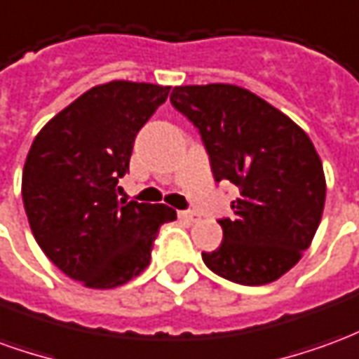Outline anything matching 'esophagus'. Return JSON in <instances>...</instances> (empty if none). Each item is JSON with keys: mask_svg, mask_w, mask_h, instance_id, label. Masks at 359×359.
Here are the masks:
<instances>
[{"mask_svg": "<svg viewBox=\"0 0 359 359\" xmlns=\"http://www.w3.org/2000/svg\"><path fill=\"white\" fill-rule=\"evenodd\" d=\"M179 217L182 219V221H188V223H196V221L200 219V215H198V213H192V211H179Z\"/></svg>", "mask_w": 359, "mask_h": 359, "instance_id": "34e87169", "label": "esophagus"}]
</instances>
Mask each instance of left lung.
<instances>
[{
  "label": "left lung",
  "mask_w": 359,
  "mask_h": 359,
  "mask_svg": "<svg viewBox=\"0 0 359 359\" xmlns=\"http://www.w3.org/2000/svg\"><path fill=\"white\" fill-rule=\"evenodd\" d=\"M171 103L200 130L213 179L241 196L234 219H221L223 242L202 252L219 277L259 286L300 262L325 208L323 163L292 118L234 84L175 86Z\"/></svg>",
  "instance_id": "obj_1"
}]
</instances>
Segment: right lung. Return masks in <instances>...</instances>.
<instances>
[{
    "label": "right lung",
    "instance_id": "right-lung-1",
    "mask_svg": "<svg viewBox=\"0 0 359 359\" xmlns=\"http://www.w3.org/2000/svg\"><path fill=\"white\" fill-rule=\"evenodd\" d=\"M171 86L111 81L90 88L38 133L22 169V202L38 246L67 277L115 288L151 259L163 203L118 202L134 138Z\"/></svg>",
    "mask_w": 359,
    "mask_h": 359
}]
</instances>
